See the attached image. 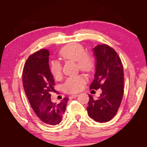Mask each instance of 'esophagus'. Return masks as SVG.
I'll list each match as a JSON object with an SVG mask.
<instances>
[{"instance_id":"1","label":"esophagus","mask_w":147,"mask_h":147,"mask_svg":"<svg viewBox=\"0 0 147 147\" xmlns=\"http://www.w3.org/2000/svg\"><path fill=\"white\" fill-rule=\"evenodd\" d=\"M78 94H74V95H72L71 96H70V99H74L76 98L77 97H78Z\"/></svg>"}]
</instances>
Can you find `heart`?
<instances>
[{
	"mask_svg": "<svg viewBox=\"0 0 147 147\" xmlns=\"http://www.w3.org/2000/svg\"><path fill=\"white\" fill-rule=\"evenodd\" d=\"M60 56L64 59L77 62L80 70L85 72H90L94 69V61L90 55L84 53V49L80 44L73 43L65 46L59 53ZM50 72L54 78H58L61 76L62 67L57 61L51 63ZM86 79L82 75L70 77L63 84V88L67 93H75L80 91Z\"/></svg>",
	"mask_w": 147,
	"mask_h": 147,
	"instance_id": "heart-1",
	"label": "heart"
}]
</instances>
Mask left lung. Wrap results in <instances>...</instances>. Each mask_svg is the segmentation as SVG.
I'll list each match as a JSON object with an SVG mask.
<instances>
[{"mask_svg":"<svg viewBox=\"0 0 147 147\" xmlns=\"http://www.w3.org/2000/svg\"><path fill=\"white\" fill-rule=\"evenodd\" d=\"M96 60L94 80L91 90H102L96 100L89 94L87 110L94 121L107 122L117 114L123 98L124 74L121 61L117 52L107 45H97L92 49Z\"/></svg>","mask_w":147,"mask_h":147,"instance_id":"8db88e82","label":"left lung"}]
</instances>
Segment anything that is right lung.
I'll return each instance as SVG.
<instances>
[{
    "label": "right lung",
    "instance_id": "obj_1",
    "mask_svg": "<svg viewBox=\"0 0 147 147\" xmlns=\"http://www.w3.org/2000/svg\"><path fill=\"white\" fill-rule=\"evenodd\" d=\"M48 50H40L30 55L23 72L24 90L34 112L42 122L55 126L63 119L68 98L53 102L50 92L55 90V80L49 65Z\"/></svg>",
    "mask_w": 147,
    "mask_h": 147
}]
</instances>
